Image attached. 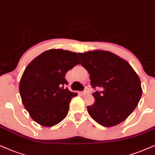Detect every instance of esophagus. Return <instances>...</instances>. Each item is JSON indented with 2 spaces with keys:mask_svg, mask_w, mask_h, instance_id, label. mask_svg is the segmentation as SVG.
I'll return each mask as SVG.
<instances>
[{
  "mask_svg": "<svg viewBox=\"0 0 155 155\" xmlns=\"http://www.w3.org/2000/svg\"><path fill=\"white\" fill-rule=\"evenodd\" d=\"M89 94V91H88L87 90H84V91L81 92V94L83 95V96L87 95V94Z\"/></svg>",
  "mask_w": 155,
  "mask_h": 155,
  "instance_id": "34e87169",
  "label": "esophagus"
}]
</instances>
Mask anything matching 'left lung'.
Listing matches in <instances>:
<instances>
[{
    "label": "left lung",
    "mask_w": 155,
    "mask_h": 155,
    "mask_svg": "<svg viewBox=\"0 0 155 155\" xmlns=\"http://www.w3.org/2000/svg\"><path fill=\"white\" fill-rule=\"evenodd\" d=\"M81 64L89 74L95 101L88 106L89 115L102 126L110 127L132 114L142 94L140 78L130 64L106 51L78 53Z\"/></svg>",
    "instance_id": "obj_1"
}]
</instances>
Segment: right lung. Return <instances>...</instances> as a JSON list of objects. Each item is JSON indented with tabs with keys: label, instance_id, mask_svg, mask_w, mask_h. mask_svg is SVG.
<instances>
[{
	"label": "right lung",
	"instance_id": "obj_1",
	"mask_svg": "<svg viewBox=\"0 0 155 155\" xmlns=\"http://www.w3.org/2000/svg\"><path fill=\"white\" fill-rule=\"evenodd\" d=\"M80 63L76 53L46 51L32 61L23 72L19 91L31 118L41 126L52 127L67 116L71 99L77 94L67 88L66 73Z\"/></svg>",
	"mask_w": 155,
	"mask_h": 155
}]
</instances>
